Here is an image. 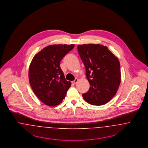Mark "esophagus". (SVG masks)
Instances as JSON below:
<instances>
[{
	"label": "esophagus",
	"mask_w": 148,
	"mask_h": 148,
	"mask_svg": "<svg viewBox=\"0 0 148 148\" xmlns=\"http://www.w3.org/2000/svg\"><path fill=\"white\" fill-rule=\"evenodd\" d=\"M77 82H78V79H77V78H76L73 81H72V83L73 84H76Z\"/></svg>",
	"instance_id": "1"
}]
</instances>
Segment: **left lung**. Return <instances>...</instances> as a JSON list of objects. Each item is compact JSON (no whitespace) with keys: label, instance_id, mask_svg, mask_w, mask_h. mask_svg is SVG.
Segmentation results:
<instances>
[{"label":"left lung","instance_id":"left-lung-1","mask_svg":"<svg viewBox=\"0 0 148 148\" xmlns=\"http://www.w3.org/2000/svg\"><path fill=\"white\" fill-rule=\"evenodd\" d=\"M77 50L90 84L88 91L82 95L84 99L94 106L108 103L115 96L121 81L118 58L103 45H78Z\"/></svg>","mask_w":148,"mask_h":148}]
</instances>
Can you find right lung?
I'll return each instance as SVG.
<instances>
[{"label":"right lung","instance_id":"add662e5","mask_svg":"<svg viewBox=\"0 0 148 148\" xmlns=\"http://www.w3.org/2000/svg\"><path fill=\"white\" fill-rule=\"evenodd\" d=\"M75 45L47 46L36 54L29 66V83L39 99L49 106L61 103L71 87L60 67L62 58Z\"/></svg>","mask_w":148,"mask_h":148}]
</instances>
